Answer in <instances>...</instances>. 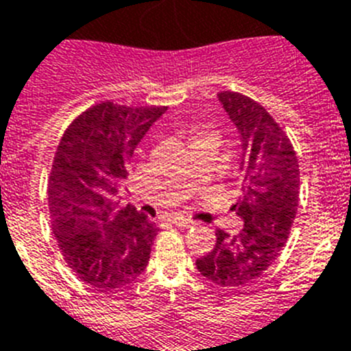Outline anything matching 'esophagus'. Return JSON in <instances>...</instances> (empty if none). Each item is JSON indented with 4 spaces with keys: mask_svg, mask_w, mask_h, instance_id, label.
I'll return each instance as SVG.
<instances>
[{
    "mask_svg": "<svg viewBox=\"0 0 351 351\" xmlns=\"http://www.w3.org/2000/svg\"><path fill=\"white\" fill-rule=\"evenodd\" d=\"M170 223L176 226H179V228H190V226L195 225L191 219H184V218H172L170 219Z\"/></svg>",
    "mask_w": 351,
    "mask_h": 351,
    "instance_id": "esophagus-1",
    "label": "esophagus"
}]
</instances>
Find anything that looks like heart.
<instances>
[{
	"instance_id": "b5f03b06",
	"label": "heart",
	"mask_w": 351,
	"mask_h": 351,
	"mask_svg": "<svg viewBox=\"0 0 351 351\" xmlns=\"http://www.w3.org/2000/svg\"><path fill=\"white\" fill-rule=\"evenodd\" d=\"M198 135H204V132H202V133H198Z\"/></svg>"
}]
</instances>
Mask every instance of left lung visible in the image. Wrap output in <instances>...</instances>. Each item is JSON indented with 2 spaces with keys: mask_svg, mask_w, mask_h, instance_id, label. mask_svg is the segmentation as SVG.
<instances>
[{
  "mask_svg": "<svg viewBox=\"0 0 351 351\" xmlns=\"http://www.w3.org/2000/svg\"><path fill=\"white\" fill-rule=\"evenodd\" d=\"M241 138V191L232 209L243 218L237 235L216 230L213 251L197 260L219 287H246L271 267L287 244L299 207V161L274 117L247 96L218 93Z\"/></svg>",
  "mask_w": 351,
  "mask_h": 351,
  "instance_id": "1",
  "label": "left lung"
}]
</instances>
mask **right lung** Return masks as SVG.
<instances>
[{
	"label": "right lung",
	"instance_id": "1",
	"mask_svg": "<svg viewBox=\"0 0 351 351\" xmlns=\"http://www.w3.org/2000/svg\"><path fill=\"white\" fill-rule=\"evenodd\" d=\"M167 107L93 105L61 137L49 178L52 230L68 267L84 283L116 290L145 271L156 223L117 193L133 153Z\"/></svg>",
	"mask_w": 351,
	"mask_h": 351
}]
</instances>
